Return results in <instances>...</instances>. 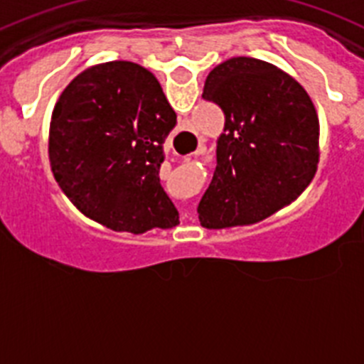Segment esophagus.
Returning a JSON list of instances; mask_svg holds the SVG:
<instances>
[{
	"mask_svg": "<svg viewBox=\"0 0 364 364\" xmlns=\"http://www.w3.org/2000/svg\"><path fill=\"white\" fill-rule=\"evenodd\" d=\"M204 149H205L204 146H198V149H197V154H202V153H204Z\"/></svg>",
	"mask_w": 364,
	"mask_h": 364,
	"instance_id": "34e87169",
	"label": "esophagus"
}]
</instances>
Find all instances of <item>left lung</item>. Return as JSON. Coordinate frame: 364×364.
I'll list each match as a JSON object with an SVG mask.
<instances>
[{
  "label": "left lung",
  "mask_w": 364,
  "mask_h": 364,
  "mask_svg": "<svg viewBox=\"0 0 364 364\" xmlns=\"http://www.w3.org/2000/svg\"><path fill=\"white\" fill-rule=\"evenodd\" d=\"M202 98L224 111L213 180L198 204L208 230L246 226L291 204L319 164V118L301 83L255 58L215 67Z\"/></svg>",
  "instance_id": "left-lung-1"
}]
</instances>
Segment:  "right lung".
Wrapping results in <instances>:
<instances>
[{
  "mask_svg": "<svg viewBox=\"0 0 364 364\" xmlns=\"http://www.w3.org/2000/svg\"><path fill=\"white\" fill-rule=\"evenodd\" d=\"M176 114L154 74L133 62L80 73L54 105L49 160L58 186L85 217L114 231L178 224L160 186L164 142Z\"/></svg>",
  "mask_w": 364,
  "mask_h": 364,
  "instance_id": "add662e5",
  "label": "right lung"
}]
</instances>
